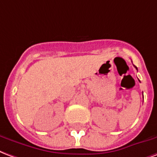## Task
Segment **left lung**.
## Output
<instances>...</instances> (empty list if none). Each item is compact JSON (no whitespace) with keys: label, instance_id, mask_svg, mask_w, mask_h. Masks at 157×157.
Returning <instances> with one entry per match:
<instances>
[{"label":"left lung","instance_id":"1","mask_svg":"<svg viewBox=\"0 0 157 157\" xmlns=\"http://www.w3.org/2000/svg\"><path fill=\"white\" fill-rule=\"evenodd\" d=\"M135 67H136V70H137V67H136V66H135Z\"/></svg>","mask_w":157,"mask_h":157}]
</instances>
